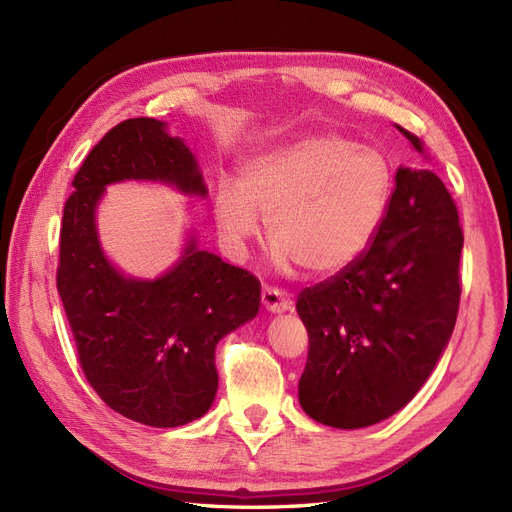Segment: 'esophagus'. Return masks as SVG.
Masks as SVG:
<instances>
[{
	"instance_id": "1",
	"label": "esophagus",
	"mask_w": 512,
	"mask_h": 512,
	"mask_svg": "<svg viewBox=\"0 0 512 512\" xmlns=\"http://www.w3.org/2000/svg\"><path fill=\"white\" fill-rule=\"evenodd\" d=\"M260 299H262V305H265L267 312H271V314H282V312L292 309V301L282 290H277L273 286H262Z\"/></svg>"
}]
</instances>
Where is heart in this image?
<instances>
[{
  "mask_svg": "<svg viewBox=\"0 0 512 512\" xmlns=\"http://www.w3.org/2000/svg\"><path fill=\"white\" fill-rule=\"evenodd\" d=\"M391 200V170L367 145L314 132L258 151L239 166V185L220 179L213 218L243 256L269 218L277 269L312 277L346 271L376 239Z\"/></svg>",
  "mask_w": 512,
  "mask_h": 512,
  "instance_id": "1",
  "label": "heart"
}]
</instances>
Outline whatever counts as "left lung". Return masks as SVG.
Instances as JSON below:
<instances>
[{"label":"left lung","instance_id":"8db88e82","mask_svg":"<svg viewBox=\"0 0 512 512\" xmlns=\"http://www.w3.org/2000/svg\"><path fill=\"white\" fill-rule=\"evenodd\" d=\"M399 132L425 153L421 138ZM461 250L459 213L442 179L423 166H399L367 252L297 299L309 337L299 380L305 414L361 429L408 404L453 335Z\"/></svg>","mask_w":512,"mask_h":512}]
</instances>
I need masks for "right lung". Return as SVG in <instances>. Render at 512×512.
Listing matches in <instances>:
<instances>
[{
	"label": "right lung",
	"instance_id": "right-lung-1",
	"mask_svg": "<svg viewBox=\"0 0 512 512\" xmlns=\"http://www.w3.org/2000/svg\"><path fill=\"white\" fill-rule=\"evenodd\" d=\"M162 181L207 196L196 158L166 123H117L89 151L66 200L57 290L87 382L108 408L149 427H179L203 416L218 393L215 346L258 314L260 282L194 237L156 280H136L102 252L96 207L106 185Z\"/></svg>",
	"mask_w": 512,
	"mask_h": 512
}]
</instances>
